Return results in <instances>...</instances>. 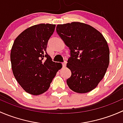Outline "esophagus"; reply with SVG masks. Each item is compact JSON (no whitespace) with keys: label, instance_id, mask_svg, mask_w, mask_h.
<instances>
[{"label":"esophagus","instance_id":"1","mask_svg":"<svg viewBox=\"0 0 123 123\" xmlns=\"http://www.w3.org/2000/svg\"><path fill=\"white\" fill-rule=\"evenodd\" d=\"M62 67H66V64H67V61H64V62L62 63Z\"/></svg>","mask_w":123,"mask_h":123}]
</instances>
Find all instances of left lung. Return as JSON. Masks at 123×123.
Returning <instances> with one entry per match:
<instances>
[{"label":"left lung","mask_w":123,"mask_h":123,"mask_svg":"<svg viewBox=\"0 0 123 123\" xmlns=\"http://www.w3.org/2000/svg\"><path fill=\"white\" fill-rule=\"evenodd\" d=\"M56 32L70 55L67 64L71 75L67 83L73 91L85 93L96 87L110 63V49L102 34L92 26L73 22L58 24Z\"/></svg>","instance_id":"1"}]
</instances>
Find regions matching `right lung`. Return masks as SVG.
<instances>
[{
	"mask_svg": "<svg viewBox=\"0 0 123 123\" xmlns=\"http://www.w3.org/2000/svg\"><path fill=\"white\" fill-rule=\"evenodd\" d=\"M55 25L40 24L22 32L13 42L11 52L12 72L22 88L38 95L48 90L61 64L52 61L46 52Z\"/></svg>",
	"mask_w": 123,
	"mask_h": 123,
	"instance_id": "right-lung-1",
	"label": "right lung"
}]
</instances>
